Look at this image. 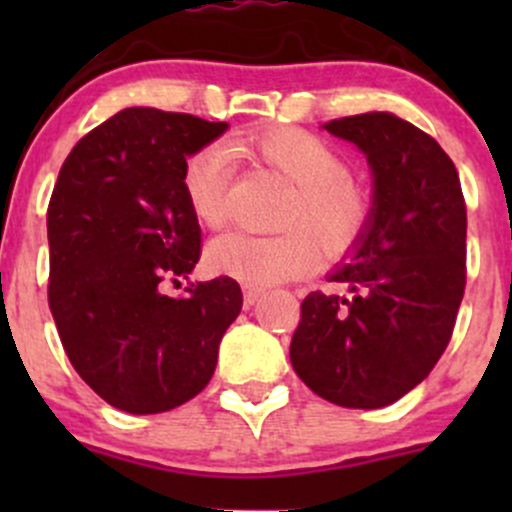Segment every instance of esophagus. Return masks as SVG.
Returning <instances> with one entry per match:
<instances>
[{
    "label": "esophagus",
    "mask_w": 512,
    "mask_h": 512,
    "mask_svg": "<svg viewBox=\"0 0 512 512\" xmlns=\"http://www.w3.org/2000/svg\"><path fill=\"white\" fill-rule=\"evenodd\" d=\"M262 294H265V289H260V287H245V304H247V307H252V304L260 302Z\"/></svg>",
    "instance_id": "obj_1"
}]
</instances>
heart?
Returning a JSON list of instances; mask_svg holds the SVG:
<instances>
[{
    "label": "heart",
    "instance_id": "heart-1",
    "mask_svg": "<svg viewBox=\"0 0 512 512\" xmlns=\"http://www.w3.org/2000/svg\"><path fill=\"white\" fill-rule=\"evenodd\" d=\"M235 156L257 160L292 185V198L282 210V227L292 230L218 235L205 247V265L213 275L250 287L280 285L317 265L314 241L324 255L337 257L364 235L371 220L369 190L349 175L347 158L332 143L302 128H270L232 138L230 146L208 143L195 148L183 163L180 190L200 225L225 223Z\"/></svg>",
    "mask_w": 512,
    "mask_h": 512
}]
</instances>
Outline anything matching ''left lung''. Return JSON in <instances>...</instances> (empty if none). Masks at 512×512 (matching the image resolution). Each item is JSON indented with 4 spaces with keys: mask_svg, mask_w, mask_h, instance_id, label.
<instances>
[{
    "mask_svg": "<svg viewBox=\"0 0 512 512\" xmlns=\"http://www.w3.org/2000/svg\"><path fill=\"white\" fill-rule=\"evenodd\" d=\"M374 175V203L352 255L312 292L289 344L299 379L344 409H381L421 384L451 342L466 289V200L453 160L386 111L324 123Z\"/></svg>",
    "mask_w": 512,
    "mask_h": 512,
    "instance_id": "obj_1",
    "label": "left lung"
}]
</instances>
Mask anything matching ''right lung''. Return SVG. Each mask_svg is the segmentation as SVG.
<instances>
[{"instance_id":"1","label":"right lung","mask_w":512,"mask_h":512,"mask_svg":"<svg viewBox=\"0 0 512 512\" xmlns=\"http://www.w3.org/2000/svg\"><path fill=\"white\" fill-rule=\"evenodd\" d=\"M227 131L190 113L123 108L86 133L49 200V309L81 379L116 409L160 414L208 386L242 309L230 277L160 287L200 260L183 163Z\"/></svg>"}]
</instances>
